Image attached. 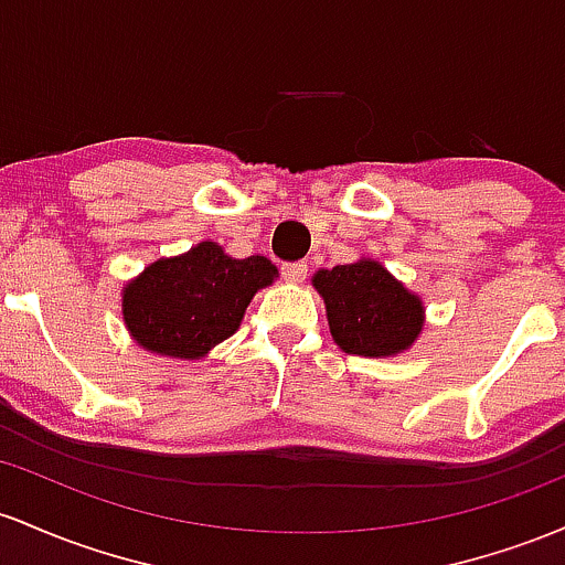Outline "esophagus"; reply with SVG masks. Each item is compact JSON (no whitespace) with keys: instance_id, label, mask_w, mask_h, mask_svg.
<instances>
[{"instance_id":"obj_1","label":"esophagus","mask_w":565,"mask_h":565,"mask_svg":"<svg viewBox=\"0 0 565 565\" xmlns=\"http://www.w3.org/2000/svg\"><path fill=\"white\" fill-rule=\"evenodd\" d=\"M282 277L288 282H303V277H307V264L303 262H294V264H282Z\"/></svg>"}]
</instances>
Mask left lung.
Wrapping results in <instances>:
<instances>
[{
  "instance_id": "1",
  "label": "left lung",
  "mask_w": 565,
  "mask_h": 565,
  "mask_svg": "<svg viewBox=\"0 0 565 565\" xmlns=\"http://www.w3.org/2000/svg\"><path fill=\"white\" fill-rule=\"evenodd\" d=\"M317 294L326 299L335 344L363 358H390L408 350L422 331V301L382 264L358 262L320 269Z\"/></svg>"
}]
</instances>
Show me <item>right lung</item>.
I'll use <instances>...</instances> for the list:
<instances>
[{
	"label": "right lung",
	"mask_w": 565,
	"mask_h": 565,
	"mask_svg": "<svg viewBox=\"0 0 565 565\" xmlns=\"http://www.w3.org/2000/svg\"><path fill=\"white\" fill-rule=\"evenodd\" d=\"M275 277L269 258H232L221 245L200 243L146 266L125 288V326L143 350L198 360L237 331L256 290Z\"/></svg>",
	"instance_id": "1"
}]
</instances>
